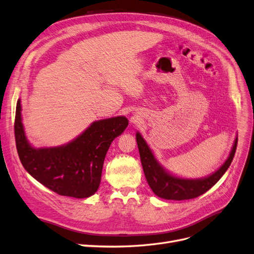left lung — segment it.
<instances>
[{
	"label": "left lung",
	"instance_id": "8db88e82",
	"mask_svg": "<svg viewBox=\"0 0 254 254\" xmlns=\"http://www.w3.org/2000/svg\"><path fill=\"white\" fill-rule=\"evenodd\" d=\"M140 161L147 182L157 197L167 200H188L199 197L213 187L228 170L233 161L237 147V138L234 141L230 156L221 167L207 178L200 180H187L176 178L166 172L152 154L147 142L139 133L136 134Z\"/></svg>",
	"mask_w": 254,
	"mask_h": 254
}]
</instances>
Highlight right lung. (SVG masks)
<instances>
[{
    "mask_svg": "<svg viewBox=\"0 0 254 254\" xmlns=\"http://www.w3.org/2000/svg\"><path fill=\"white\" fill-rule=\"evenodd\" d=\"M127 125L126 117L99 120L66 146L34 149L24 135L18 100L14 138L21 164L34 179L61 195L81 199L98 190L106 152Z\"/></svg>",
    "mask_w": 254,
    "mask_h": 254,
    "instance_id": "1",
    "label": "right lung"
}]
</instances>
